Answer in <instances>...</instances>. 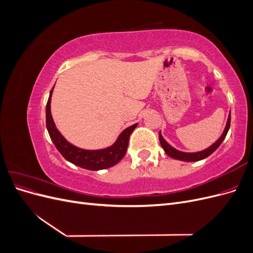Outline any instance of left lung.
Returning a JSON list of instances; mask_svg holds the SVG:
<instances>
[{
	"instance_id": "1",
	"label": "left lung",
	"mask_w": 253,
	"mask_h": 253,
	"mask_svg": "<svg viewBox=\"0 0 253 253\" xmlns=\"http://www.w3.org/2000/svg\"><path fill=\"white\" fill-rule=\"evenodd\" d=\"M230 121H231V116H230V114H229L227 125H226L225 131L223 132V134H221L219 138L215 142H214L211 147H209L208 149H206L204 151H201V152L185 153V152H180L178 150H176L173 147H171V145L164 139V137L162 136V134H160V132H159V141H160V144H162L163 149L167 153V155H169L170 157H172L174 159L182 160V162H198V160H202V159H205L208 156H210L212 153L219 147L220 143L223 142V140L225 139V137L229 131V127H230Z\"/></svg>"
}]
</instances>
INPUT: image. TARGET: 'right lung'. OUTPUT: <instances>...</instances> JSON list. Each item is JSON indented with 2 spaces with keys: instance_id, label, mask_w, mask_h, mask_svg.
<instances>
[{
  "instance_id": "add662e5",
  "label": "right lung",
  "mask_w": 253,
  "mask_h": 253,
  "mask_svg": "<svg viewBox=\"0 0 253 253\" xmlns=\"http://www.w3.org/2000/svg\"><path fill=\"white\" fill-rule=\"evenodd\" d=\"M53 87L50 90L49 98L46 104V127L50 136V139L52 140L53 144H55L57 150L61 153V155L70 163L83 168V169L91 171L108 169V168H111L118 164L126 155L129 135L132 134V132L137 126V124L126 128L119 135L116 142L106 149L90 151L75 147V145L68 142L60 134L55 126V122L52 120L50 113V99Z\"/></svg>"
}]
</instances>
